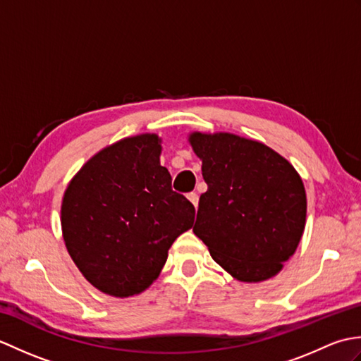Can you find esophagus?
I'll list each match as a JSON object with an SVG mask.
<instances>
[{
  "label": "esophagus",
  "mask_w": 361,
  "mask_h": 361,
  "mask_svg": "<svg viewBox=\"0 0 361 361\" xmlns=\"http://www.w3.org/2000/svg\"><path fill=\"white\" fill-rule=\"evenodd\" d=\"M188 198H189V202L192 203L194 206H195V209L198 208V195L195 194V192H190L189 195H188Z\"/></svg>",
  "instance_id": "obj_1"
}]
</instances>
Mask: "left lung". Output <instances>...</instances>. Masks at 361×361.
I'll list each match as a JSON object with an SVG mask.
<instances>
[{
  "instance_id": "8db88e82",
  "label": "left lung",
  "mask_w": 361,
  "mask_h": 361,
  "mask_svg": "<svg viewBox=\"0 0 361 361\" xmlns=\"http://www.w3.org/2000/svg\"><path fill=\"white\" fill-rule=\"evenodd\" d=\"M208 190L194 233L212 259L242 282L282 270L305 226L307 198L299 173L265 144L231 133H190Z\"/></svg>"
}]
</instances>
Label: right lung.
Instances as JSON below:
<instances>
[{"label": "right lung", "mask_w": 361, "mask_h": 361, "mask_svg": "<svg viewBox=\"0 0 361 361\" xmlns=\"http://www.w3.org/2000/svg\"><path fill=\"white\" fill-rule=\"evenodd\" d=\"M159 142L145 133L109 145L65 190L66 250L106 295L127 298L150 287L176 237L194 225V204L172 190V176L159 164Z\"/></svg>", "instance_id": "1"}]
</instances>
